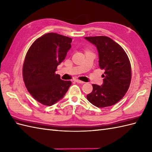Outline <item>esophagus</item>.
Returning <instances> with one entry per match:
<instances>
[{"label":"esophagus","mask_w":152,"mask_h":152,"mask_svg":"<svg viewBox=\"0 0 152 152\" xmlns=\"http://www.w3.org/2000/svg\"><path fill=\"white\" fill-rule=\"evenodd\" d=\"M75 81H76V82H77V83H82V84L85 83L84 82H83V81H81V80H76Z\"/></svg>","instance_id":"1"}]
</instances>
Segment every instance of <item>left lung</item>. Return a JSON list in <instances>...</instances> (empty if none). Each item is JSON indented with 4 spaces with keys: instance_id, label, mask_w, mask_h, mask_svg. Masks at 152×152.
I'll return each instance as SVG.
<instances>
[{
    "instance_id": "obj_1",
    "label": "left lung",
    "mask_w": 152,
    "mask_h": 152,
    "mask_svg": "<svg viewBox=\"0 0 152 152\" xmlns=\"http://www.w3.org/2000/svg\"><path fill=\"white\" fill-rule=\"evenodd\" d=\"M96 46L99 54V66L104 69L102 86L93 84L87 100L98 107L111 106L124 96L132 80L131 63L121 45L107 36L86 37Z\"/></svg>"
}]
</instances>
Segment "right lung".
Here are the masks:
<instances>
[{
    "instance_id": "right-lung-1",
    "label": "right lung",
    "mask_w": 152,
    "mask_h": 152,
    "mask_svg": "<svg viewBox=\"0 0 152 152\" xmlns=\"http://www.w3.org/2000/svg\"><path fill=\"white\" fill-rule=\"evenodd\" d=\"M72 39L56 33L39 37L30 46L23 66V77L28 92L41 104L51 106L61 99L72 82L56 75L58 66L71 48Z\"/></svg>"
}]
</instances>
